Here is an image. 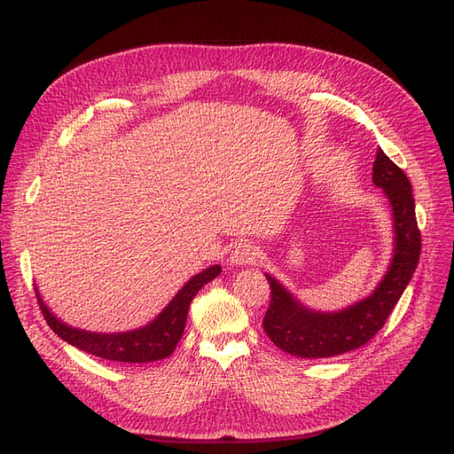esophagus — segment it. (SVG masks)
Masks as SVG:
<instances>
[{
  "label": "esophagus",
  "mask_w": 454,
  "mask_h": 454,
  "mask_svg": "<svg viewBox=\"0 0 454 454\" xmlns=\"http://www.w3.org/2000/svg\"><path fill=\"white\" fill-rule=\"evenodd\" d=\"M257 255H259V252L252 243H239L230 254V263L235 267L252 265V263H255Z\"/></svg>",
  "instance_id": "esophagus-1"
}]
</instances>
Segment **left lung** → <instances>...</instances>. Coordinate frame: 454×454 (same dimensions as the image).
Here are the masks:
<instances>
[{"label": "left lung", "instance_id": "obj_1", "mask_svg": "<svg viewBox=\"0 0 454 454\" xmlns=\"http://www.w3.org/2000/svg\"><path fill=\"white\" fill-rule=\"evenodd\" d=\"M372 180L385 191L394 221V254L383 279L370 296L340 311L324 313L305 307L276 278L265 274L272 298L263 329L285 353L300 359H325L364 346L385 325L411 283L421 254L412 185L407 175L380 149L373 161Z\"/></svg>", "mask_w": 454, "mask_h": 454}]
</instances>
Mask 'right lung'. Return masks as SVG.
<instances>
[{
    "instance_id": "right-lung-1",
    "label": "right lung",
    "mask_w": 454,
    "mask_h": 454,
    "mask_svg": "<svg viewBox=\"0 0 454 454\" xmlns=\"http://www.w3.org/2000/svg\"><path fill=\"white\" fill-rule=\"evenodd\" d=\"M221 265H213L197 276L191 278L184 287L167 303L163 311L149 324L141 325L132 331L121 333H95L67 325L59 320L51 309L47 307L36 289L38 305L43 313L45 322L57 333V335L67 344L75 346L86 353H91L99 359L115 361V363H153L169 356L182 333L185 329L187 309L191 300L204 287L206 283L221 274Z\"/></svg>"
}]
</instances>
